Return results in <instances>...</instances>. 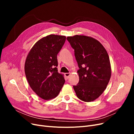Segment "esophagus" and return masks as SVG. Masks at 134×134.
Instances as JSON below:
<instances>
[{
	"mask_svg": "<svg viewBox=\"0 0 134 134\" xmlns=\"http://www.w3.org/2000/svg\"><path fill=\"white\" fill-rule=\"evenodd\" d=\"M70 74H70L69 73H65V78H66V79H68L69 78V77L70 76Z\"/></svg>",
	"mask_w": 134,
	"mask_h": 134,
	"instance_id": "obj_1",
	"label": "esophagus"
}]
</instances>
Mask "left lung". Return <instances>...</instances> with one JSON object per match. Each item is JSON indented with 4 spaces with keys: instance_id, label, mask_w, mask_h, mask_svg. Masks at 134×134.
<instances>
[{
    "instance_id": "8db88e82",
    "label": "left lung",
    "mask_w": 134,
    "mask_h": 134,
    "mask_svg": "<svg viewBox=\"0 0 134 134\" xmlns=\"http://www.w3.org/2000/svg\"><path fill=\"white\" fill-rule=\"evenodd\" d=\"M79 69V81L74 90L79 99L92 102L103 93L110 81L111 68L106 49L98 40L83 35L68 36Z\"/></svg>"
}]
</instances>
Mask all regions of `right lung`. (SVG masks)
<instances>
[{
  "instance_id": "1",
  "label": "right lung",
  "mask_w": 134,
  "mask_h": 134,
  "mask_svg": "<svg viewBox=\"0 0 134 134\" xmlns=\"http://www.w3.org/2000/svg\"><path fill=\"white\" fill-rule=\"evenodd\" d=\"M66 36L49 35L39 40L28 53L24 65L26 78L31 89L40 98L51 100L59 94L65 80L58 72L57 55Z\"/></svg>"
}]
</instances>
